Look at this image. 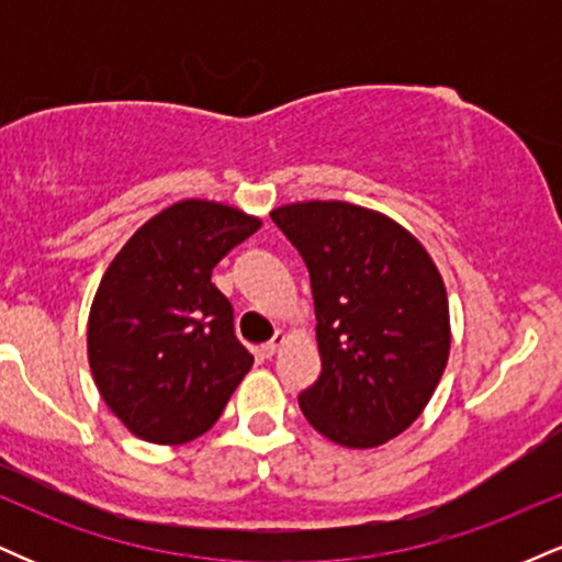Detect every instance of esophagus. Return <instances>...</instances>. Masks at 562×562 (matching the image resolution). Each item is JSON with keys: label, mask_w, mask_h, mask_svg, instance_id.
Listing matches in <instances>:
<instances>
[{"label": "esophagus", "mask_w": 562, "mask_h": 562, "mask_svg": "<svg viewBox=\"0 0 562 562\" xmlns=\"http://www.w3.org/2000/svg\"><path fill=\"white\" fill-rule=\"evenodd\" d=\"M285 340H288V335L280 330V333H277V335H274V338H272V340H269V344H263V346H261V353H263V357H274V353H277V351H280V346H282V344H285Z\"/></svg>", "instance_id": "obj_1"}]
</instances>
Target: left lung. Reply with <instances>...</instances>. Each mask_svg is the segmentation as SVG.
<instances>
[{
  "mask_svg": "<svg viewBox=\"0 0 562 562\" xmlns=\"http://www.w3.org/2000/svg\"><path fill=\"white\" fill-rule=\"evenodd\" d=\"M312 277L322 372L299 396L314 430L348 449L404 434L449 359V301L423 243L380 211L308 200L272 211Z\"/></svg>",
  "mask_w": 562,
  "mask_h": 562,
  "instance_id": "1",
  "label": "left lung"
}]
</instances>
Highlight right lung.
I'll return each mask as SVG.
<instances>
[{
    "instance_id": "add662e5",
    "label": "right lung",
    "mask_w": 562,
    "mask_h": 562,
    "mask_svg": "<svg viewBox=\"0 0 562 562\" xmlns=\"http://www.w3.org/2000/svg\"><path fill=\"white\" fill-rule=\"evenodd\" d=\"M259 227V216L216 200H179L142 224L102 274L89 367L102 402L142 441L203 436L254 364L211 272Z\"/></svg>"
}]
</instances>
